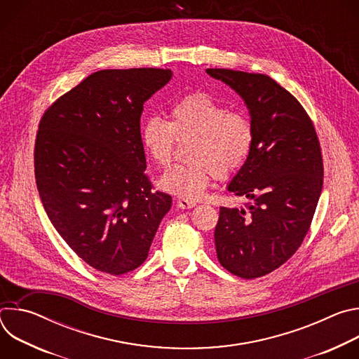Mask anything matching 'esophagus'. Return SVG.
I'll return each mask as SVG.
<instances>
[{"instance_id":"esophagus-1","label":"esophagus","mask_w":359,"mask_h":359,"mask_svg":"<svg viewBox=\"0 0 359 359\" xmlns=\"http://www.w3.org/2000/svg\"><path fill=\"white\" fill-rule=\"evenodd\" d=\"M177 206H179L180 209L186 210V209H193V208L196 206V203H194V201H190V200H186V198H179V200H177Z\"/></svg>"}]
</instances>
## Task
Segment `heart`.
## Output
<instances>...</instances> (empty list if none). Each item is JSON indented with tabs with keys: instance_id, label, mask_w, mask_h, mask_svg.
Listing matches in <instances>:
<instances>
[{
	"instance_id": "b5f03b06",
	"label": "heart",
	"mask_w": 359,
	"mask_h": 359,
	"mask_svg": "<svg viewBox=\"0 0 359 359\" xmlns=\"http://www.w3.org/2000/svg\"><path fill=\"white\" fill-rule=\"evenodd\" d=\"M176 140H193L190 165H175L161 176V186L182 198L197 200L215 175L227 177L247 161L254 128L248 116L230 112L206 93H191L172 107L170 122L149 116L140 128V142L150 159L166 166L173 156Z\"/></svg>"
}]
</instances>
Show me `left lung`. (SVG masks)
<instances>
[{
  "label": "left lung",
  "instance_id": "left-lung-1",
  "mask_svg": "<svg viewBox=\"0 0 359 359\" xmlns=\"http://www.w3.org/2000/svg\"><path fill=\"white\" fill-rule=\"evenodd\" d=\"M206 72L244 100L254 128L250 155L227 184L251 203L220 208L217 259L241 278H257L284 264L310 229L323 190L320 142L299 102L270 76Z\"/></svg>",
  "mask_w": 359,
  "mask_h": 359
}]
</instances>
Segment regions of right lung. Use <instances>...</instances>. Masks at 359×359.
Wrapping results in <instances>:
<instances>
[{
	"label": "right lung",
	"instance_id": "add662e5",
	"mask_svg": "<svg viewBox=\"0 0 359 359\" xmlns=\"http://www.w3.org/2000/svg\"><path fill=\"white\" fill-rule=\"evenodd\" d=\"M170 69H104L85 78L42 116L35 179L48 219L97 271L121 276L149 254L172 197L153 191L140 142L144 102Z\"/></svg>",
	"mask_w": 359,
	"mask_h": 359
}]
</instances>
